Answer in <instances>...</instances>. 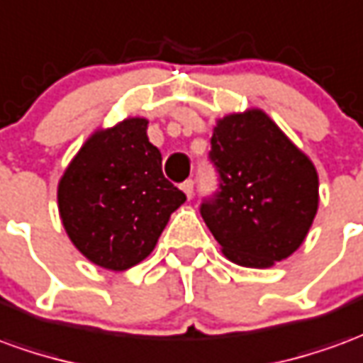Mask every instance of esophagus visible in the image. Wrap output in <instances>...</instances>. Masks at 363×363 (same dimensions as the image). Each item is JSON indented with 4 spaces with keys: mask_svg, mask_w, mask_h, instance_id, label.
I'll list each match as a JSON object with an SVG mask.
<instances>
[{
    "mask_svg": "<svg viewBox=\"0 0 363 363\" xmlns=\"http://www.w3.org/2000/svg\"><path fill=\"white\" fill-rule=\"evenodd\" d=\"M181 189H182V192H184V194H186V199H192V190H194V182L192 181H184L181 184Z\"/></svg>",
    "mask_w": 363,
    "mask_h": 363,
    "instance_id": "esophagus-1",
    "label": "esophagus"
}]
</instances>
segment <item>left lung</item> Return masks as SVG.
Instances as JSON below:
<instances>
[{
    "mask_svg": "<svg viewBox=\"0 0 363 363\" xmlns=\"http://www.w3.org/2000/svg\"><path fill=\"white\" fill-rule=\"evenodd\" d=\"M210 159L220 192L200 208L228 259L267 269L295 253L318 210L311 157L259 108L218 118Z\"/></svg>",
    "mask_w": 363,
    "mask_h": 363,
    "instance_id": "8db88e82",
    "label": "left lung"
}]
</instances>
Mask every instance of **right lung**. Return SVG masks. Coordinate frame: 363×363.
I'll list each match as a JSON object with an SVG mask.
<instances>
[{
  "instance_id": "1",
  "label": "right lung",
  "mask_w": 363,
  "mask_h": 363,
  "mask_svg": "<svg viewBox=\"0 0 363 363\" xmlns=\"http://www.w3.org/2000/svg\"><path fill=\"white\" fill-rule=\"evenodd\" d=\"M147 125L135 116L98 128L58 181V214L70 242L104 269L125 271L145 259L186 200L163 177Z\"/></svg>"
}]
</instances>
